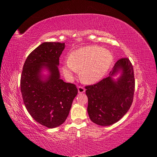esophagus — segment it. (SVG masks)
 I'll use <instances>...</instances> for the list:
<instances>
[{
    "label": "esophagus",
    "mask_w": 157,
    "mask_h": 157,
    "mask_svg": "<svg viewBox=\"0 0 157 157\" xmlns=\"http://www.w3.org/2000/svg\"><path fill=\"white\" fill-rule=\"evenodd\" d=\"M78 89V92L79 93V94H81V93L85 92V88L83 87V86H79Z\"/></svg>",
    "instance_id": "obj_1"
}]
</instances>
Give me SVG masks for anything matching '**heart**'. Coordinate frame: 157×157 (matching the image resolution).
Returning <instances> with one entry per match:
<instances>
[{
	"label": "heart",
	"instance_id": "heart-1",
	"mask_svg": "<svg viewBox=\"0 0 157 157\" xmlns=\"http://www.w3.org/2000/svg\"><path fill=\"white\" fill-rule=\"evenodd\" d=\"M113 61V56L107 49L89 46L75 50L63 66V72L67 78L80 70L82 80L88 84L98 81L105 75Z\"/></svg>",
	"mask_w": 157,
	"mask_h": 157
}]
</instances>
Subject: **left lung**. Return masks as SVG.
<instances>
[{"label":"left lung","instance_id":"obj_1","mask_svg":"<svg viewBox=\"0 0 157 157\" xmlns=\"http://www.w3.org/2000/svg\"><path fill=\"white\" fill-rule=\"evenodd\" d=\"M119 69L122 70V75L114 82L111 75ZM85 88L91 121L102 126L118 121L128 111L134 99L135 78L131 61L128 58L119 59L109 77L95 84L86 86Z\"/></svg>","mask_w":157,"mask_h":157}]
</instances>
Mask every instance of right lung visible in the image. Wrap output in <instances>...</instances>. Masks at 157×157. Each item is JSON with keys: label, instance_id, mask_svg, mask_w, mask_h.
<instances>
[{"label": "right lung", "instance_id": "right-lung-1", "mask_svg": "<svg viewBox=\"0 0 157 157\" xmlns=\"http://www.w3.org/2000/svg\"><path fill=\"white\" fill-rule=\"evenodd\" d=\"M65 43L44 42L29 54L23 67L20 80L23 102L28 113L40 124L54 128L65 122L78 88L60 79L57 65ZM44 66L51 74L46 82L39 72Z\"/></svg>", "mask_w": 157, "mask_h": 157}]
</instances>
